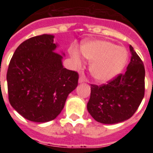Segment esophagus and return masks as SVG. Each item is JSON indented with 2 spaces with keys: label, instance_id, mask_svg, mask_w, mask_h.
Returning a JSON list of instances; mask_svg holds the SVG:
<instances>
[{
  "label": "esophagus",
  "instance_id": "obj_1",
  "mask_svg": "<svg viewBox=\"0 0 153 153\" xmlns=\"http://www.w3.org/2000/svg\"><path fill=\"white\" fill-rule=\"evenodd\" d=\"M85 80H86V78H85L84 76H79V83H83Z\"/></svg>",
  "mask_w": 153,
  "mask_h": 153
}]
</instances>
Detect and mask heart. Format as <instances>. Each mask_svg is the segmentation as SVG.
Instances as JSON below:
<instances>
[{"label":"heart","instance_id":"obj_1","mask_svg":"<svg viewBox=\"0 0 153 153\" xmlns=\"http://www.w3.org/2000/svg\"><path fill=\"white\" fill-rule=\"evenodd\" d=\"M70 55L76 66L81 63L80 55L75 47L70 49ZM81 53L89 61L92 76L99 82L111 79L123 70L127 60L125 48L117 47L105 40L86 42L81 47Z\"/></svg>","mask_w":153,"mask_h":153}]
</instances>
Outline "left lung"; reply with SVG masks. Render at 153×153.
Instances as JSON below:
<instances>
[{
	"instance_id": "1",
	"label": "left lung",
	"mask_w": 153,
	"mask_h": 153,
	"mask_svg": "<svg viewBox=\"0 0 153 153\" xmlns=\"http://www.w3.org/2000/svg\"><path fill=\"white\" fill-rule=\"evenodd\" d=\"M126 72L106 84H91L87 109L96 121L104 124L123 122L133 116L145 94V67L132 46Z\"/></svg>"
}]
</instances>
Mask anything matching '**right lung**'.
Returning a JSON list of instances; mask_svg holds the SVG:
<instances>
[{
  "label": "right lung",
  "instance_id": "1",
  "mask_svg": "<svg viewBox=\"0 0 153 153\" xmlns=\"http://www.w3.org/2000/svg\"><path fill=\"white\" fill-rule=\"evenodd\" d=\"M53 35L27 39L19 45L7 73L8 99L27 120L45 123L54 120L64 107L69 93L78 85L79 74L64 68Z\"/></svg>",
  "mask_w": 153,
  "mask_h": 153
}]
</instances>
